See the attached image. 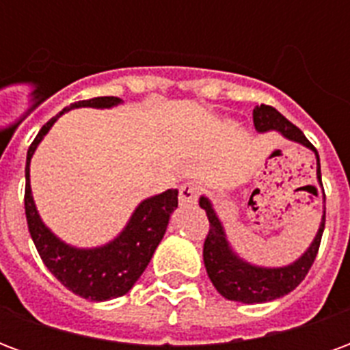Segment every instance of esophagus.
Listing matches in <instances>:
<instances>
[{
	"label": "esophagus",
	"instance_id": "esophagus-1",
	"mask_svg": "<svg viewBox=\"0 0 350 350\" xmlns=\"http://www.w3.org/2000/svg\"><path fill=\"white\" fill-rule=\"evenodd\" d=\"M198 195H200V187L197 183H183L180 187V204H197Z\"/></svg>",
	"mask_w": 350,
	"mask_h": 350
}]
</instances>
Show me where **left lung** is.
<instances>
[{
  "mask_svg": "<svg viewBox=\"0 0 350 350\" xmlns=\"http://www.w3.org/2000/svg\"><path fill=\"white\" fill-rule=\"evenodd\" d=\"M253 123H255V129L260 131V133L275 129L283 137L311 148L317 155V178L321 182L319 153H317L315 146L309 142L306 135L294 123L288 122L285 116L270 105L255 107ZM321 185H323V182H321ZM200 208L204 210L208 221H210V228H208V234H206L204 240V250H202L206 271H208V278L213 283V286L217 288V293L225 296L227 300L243 301V304H262V301L281 298L300 285L315 262L321 238H323L326 212L323 215V223H321L315 240L296 262H293L291 266H283V268H258V266L243 262L242 258L236 257L234 251L228 247L221 221L217 219L210 200L206 197H200Z\"/></svg>",
  "mask_w": 350,
  "mask_h": 350,
  "instance_id": "1",
  "label": "left lung"
}]
</instances>
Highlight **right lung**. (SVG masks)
I'll use <instances>...</instances> for the list:
<instances>
[{
    "label": "right lung",
    "mask_w": 350,
    "mask_h": 350,
    "mask_svg": "<svg viewBox=\"0 0 350 350\" xmlns=\"http://www.w3.org/2000/svg\"><path fill=\"white\" fill-rule=\"evenodd\" d=\"M118 103V97H95L72 103L71 107L64 108L56 118L42 125L27 150L24 208L27 228L33 238L37 253L62 285L92 301H105L123 296L137 283L165 236L170 213L178 208V189H168L140 202L125 230L114 242L95 250H77L65 245L42 225L29 187V161L37 144L64 112L77 107H112Z\"/></svg>",
    "instance_id": "add662e5"
}]
</instances>
